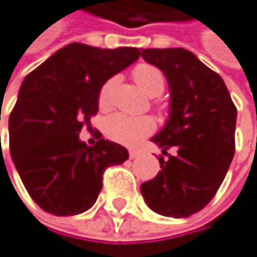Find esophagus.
<instances>
[{
    "mask_svg": "<svg viewBox=\"0 0 257 257\" xmlns=\"http://www.w3.org/2000/svg\"><path fill=\"white\" fill-rule=\"evenodd\" d=\"M128 156H130V159H136L138 156H141V152L139 150H130L128 152Z\"/></svg>",
    "mask_w": 257,
    "mask_h": 257,
    "instance_id": "esophagus-1",
    "label": "esophagus"
}]
</instances>
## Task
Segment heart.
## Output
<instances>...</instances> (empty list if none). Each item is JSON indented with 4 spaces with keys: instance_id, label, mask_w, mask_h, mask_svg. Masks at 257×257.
<instances>
[{
    "instance_id": "heart-1",
    "label": "heart",
    "mask_w": 257,
    "mask_h": 257,
    "mask_svg": "<svg viewBox=\"0 0 257 257\" xmlns=\"http://www.w3.org/2000/svg\"><path fill=\"white\" fill-rule=\"evenodd\" d=\"M133 78L136 84L143 88V92L149 96H159L165 88L164 73L152 66V64H139L133 70ZM116 84V78H110L104 82L99 92V105L107 107L113 87ZM105 135L124 146H136L143 138L150 135L155 130V122L147 116H127L122 113H116L105 121Z\"/></svg>"
}]
</instances>
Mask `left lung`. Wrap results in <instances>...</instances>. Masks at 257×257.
Wrapping results in <instances>:
<instances>
[{
    "label": "left lung",
    "mask_w": 257,
    "mask_h": 257,
    "mask_svg": "<svg viewBox=\"0 0 257 257\" xmlns=\"http://www.w3.org/2000/svg\"><path fill=\"white\" fill-rule=\"evenodd\" d=\"M147 62L169 81L170 116L152 138L169 159L141 185L147 205L162 216L188 217L221 187L234 155L237 110L224 79L185 49H143ZM176 147L178 153H166Z\"/></svg>",
    "instance_id": "1"
}]
</instances>
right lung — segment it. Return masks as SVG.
Wrapping results in <instances>:
<instances>
[{"instance_id":"1","label":"right lung","mask_w":257,"mask_h":257,"mask_svg":"<svg viewBox=\"0 0 257 257\" xmlns=\"http://www.w3.org/2000/svg\"><path fill=\"white\" fill-rule=\"evenodd\" d=\"M135 47L99 49L72 43L30 72L9 118L10 155L32 199L55 216L90 208L102 188L107 167L128 159V152L99 139H79L98 113L101 87L139 58Z\"/></svg>"}]
</instances>
